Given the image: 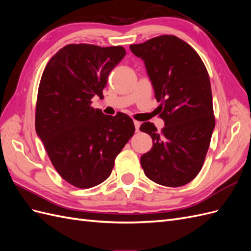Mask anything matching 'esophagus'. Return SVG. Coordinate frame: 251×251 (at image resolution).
<instances>
[{"instance_id": "34e87169", "label": "esophagus", "mask_w": 251, "mask_h": 251, "mask_svg": "<svg viewBox=\"0 0 251 251\" xmlns=\"http://www.w3.org/2000/svg\"><path fill=\"white\" fill-rule=\"evenodd\" d=\"M134 126H135V130L136 132H139V127H140V123L139 121H134Z\"/></svg>"}]
</instances>
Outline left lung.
Listing matches in <instances>:
<instances>
[{"label":"left lung","mask_w":251,"mask_h":251,"mask_svg":"<svg viewBox=\"0 0 251 251\" xmlns=\"http://www.w3.org/2000/svg\"><path fill=\"white\" fill-rule=\"evenodd\" d=\"M130 49L144 62L164 120L161 132L150 121L140 126L153 139V148L140 158L144 174L164 186L185 185L201 171L215 128L206 68L198 53L175 35Z\"/></svg>","instance_id":"obj_1"}]
</instances>
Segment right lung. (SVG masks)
Masks as SVG:
<instances>
[{"mask_svg":"<svg viewBox=\"0 0 251 251\" xmlns=\"http://www.w3.org/2000/svg\"><path fill=\"white\" fill-rule=\"evenodd\" d=\"M126 55L124 47L71 44L49 60L37 93L35 130L50 160L68 183L100 184L135 132L124 113L104 115L91 107L103 97L110 72Z\"/></svg>","mask_w":251,"mask_h":251,"instance_id":"right-lung-1","label":"right lung"}]
</instances>
